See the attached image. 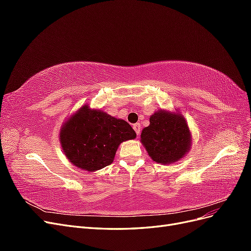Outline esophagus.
Masks as SVG:
<instances>
[{"label":"esophagus","mask_w":251,"mask_h":251,"mask_svg":"<svg viewBox=\"0 0 251 251\" xmlns=\"http://www.w3.org/2000/svg\"><path fill=\"white\" fill-rule=\"evenodd\" d=\"M133 128L135 130L136 134H137V136H139V134H140V130H141L140 125H139V124H135V125L133 126Z\"/></svg>","instance_id":"obj_1"}]
</instances>
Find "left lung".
<instances>
[{"label":"left lung","instance_id":"obj_1","mask_svg":"<svg viewBox=\"0 0 251 251\" xmlns=\"http://www.w3.org/2000/svg\"><path fill=\"white\" fill-rule=\"evenodd\" d=\"M192 133L184 116L179 111L157 110L150 117L140 141L151 160L160 164L175 163L192 148Z\"/></svg>","mask_w":251,"mask_h":251}]
</instances>
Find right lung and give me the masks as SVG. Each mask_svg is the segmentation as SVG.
Returning a JSON list of instances; mask_svg holds the SVG:
<instances>
[{"instance_id": "add662e5", "label": "right lung", "mask_w": 251, "mask_h": 251, "mask_svg": "<svg viewBox=\"0 0 251 251\" xmlns=\"http://www.w3.org/2000/svg\"><path fill=\"white\" fill-rule=\"evenodd\" d=\"M135 138V131L126 120L100 109H91L87 103L68 117L59 131L67 159L86 172H96L111 164L120 143Z\"/></svg>"}]
</instances>
